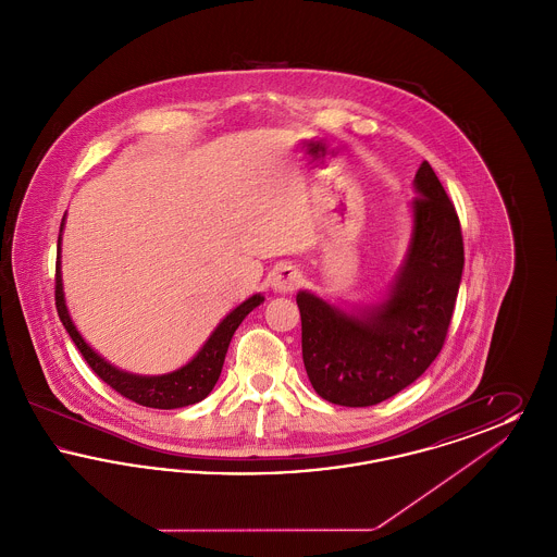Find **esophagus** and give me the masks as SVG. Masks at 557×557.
I'll list each match as a JSON object with an SVG mask.
<instances>
[{
	"label": "esophagus",
	"instance_id": "1",
	"mask_svg": "<svg viewBox=\"0 0 557 557\" xmlns=\"http://www.w3.org/2000/svg\"><path fill=\"white\" fill-rule=\"evenodd\" d=\"M300 282H302L300 271L292 265H280L271 275V288L275 292H282V294L296 290L300 286Z\"/></svg>",
	"mask_w": 557,
	"mask_h": 557
}]
</instances>
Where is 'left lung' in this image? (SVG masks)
<instances>
[{"label": "left lung", "mask_w": 557, "mask_h": 557, "mask_svg": "<svg viewBox=\"0 0 557 557\" xmlns=\"http://www.w3.org/2000/svg\"><path fill=\"white\" fill-rule=\"evenodd\" d=\"M413 186L409 250L384 302L348 315L311 292L296 294L305 370L319 397L334 405L395 397L445 345L463 271L461 225L428 160Z\"/></svg>", "instance_id": "1"}]
</instances>
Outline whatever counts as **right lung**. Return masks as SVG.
I'll use <instances>...</instances> for the list:
<instances>
[{
	"mask_svg": "<svg viewBox=\"0 0 557 557\" xmlns=\"http://www.w3.org/2000/svg\"><path fill=\"white\" fill-rule=\"evenodd\" d=\"M62 227H64V219H62L60 232H62ZM60 239L62 238L58 236V261H55L58 318L66 327L73 343L79 348L87 366L98 373V377L104 380L108 386L114 388L121 397L129 398L137 405L152 407V409H177V407H187V405L200 403L202 398L209 397L219 375H221V370H223L225 352L230 348L234 332L238 330L244 318L252 309H257L265 298L261 294H255L248 300H244L214 327L211 338L198 350V355L180 370L162 373V375H137L129 371L116 370L81 338L73 319L69 315V309L64 302V292H62V275H60Z\"/></svg>",
	"mask_w": 557,
	"mask_h": 557,
	"instance_id": "1",
	"label": "right lung"
}]
</instances>
